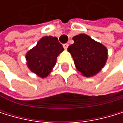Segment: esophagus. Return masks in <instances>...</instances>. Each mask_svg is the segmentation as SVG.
I'll use <instances>...</instances> for the list:
<instances>
[{
    "label": "esophagus",
    "mask_w": 123,
    "mask_h": 123,
    "mask_svg": "<svg viewBox=\"0 0 123 123\" xmlns=\"http://www.w3.org/2000/svg\"><path fill=\"white\" fill-rule=\"evenodd\" d=\"M68 43H65V44H63V48H64L65 49H68Z\"/></svg>",
    "instance_id": "1"
}]
</instances>
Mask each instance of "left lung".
I'll return each instance as SVG.
<instances>
[{"label": "left lung", "mask_w": 123, "mask_h": 123, "mask_svg": "<svg viewBox=\"0 0 123 123\" xmlns=\"http://www.w3.org/2000/svg\"><path fill=\"white\" fill-rule=\"evenodd\" d=\"M74 43L68 47L76 68L84 77L95 76L105 66L108 49L102 43L86 34H79L72 38Z\"/></svg>", "instance_id": "obj_1"}]
</instances>
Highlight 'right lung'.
Returning <instances> with one entry per match:
<instances>
[{"mask_svg": "<svg viewBox=\"0 0 123 123\" xmlns=\"http://www.w3.org/2000/svg\"><path fill=\"white\" fill-rule=\"evenodd\" d=\"M64 50L56 37L44 36L27 51L26 65L31 72L41 78L46 77L55 67L57 56Z\"/></svg>", "mask_w": 123, "mask_h": 123, "instance_id": "obj_1", "label": "right lung"}]
</instances>
